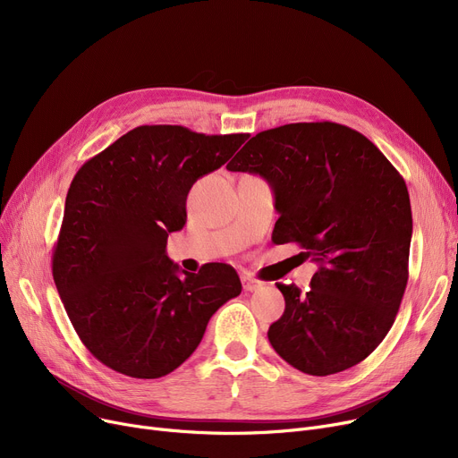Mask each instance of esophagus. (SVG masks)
I'll return each instance as SVG.
<instances>
[{"label": "esophagus", "mask_w": 458, "mask_h": 458, "mask_svg": "<svg viewBox=\"0 0 458 458\" xmlns=\"http://www.w3.org/2000/svg\"><path fill=\"white\" fill-rule=\"evenodd\" d=\"M242 282H243L245 292H256V290H259V287H261V282L252 278V276H249V275H243Z\"/></svg>", "instance_id": "34e87169"}]
</instances>
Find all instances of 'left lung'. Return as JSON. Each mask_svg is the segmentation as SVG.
Listing matches in <instances>:
<instances>
[{
  "instance_id": "obj_1",
  "label": "left lung",
  "mask_w": 458,
  "mask_h": 458,
  "mask_svg": "<svg viewBox=\"0 0 458 458\" xmlns=\"http://www.w3.org/2000/svg\"><path fill=\"white\" fill-rule=\"evenodd\" d=\"M226 168L269 182L280 213L273 243H299L318 263L310 292L278 284L285 310L267 332L273 349L316 377L362 362L386 338L408 280L403 176L368 137L335 123L259 131Z\"/></svg>"
}]
</instances>
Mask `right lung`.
I'll return each mask as SVG.
<instances>
[{"label": "right lung", "instance_id": "add662e5", "mask_svg": "<svg viewBox=\"0 0 458 458\" xmlns=\"http://www.w3.org/2000/svg\"><path fill=\"white\" fill-rule=\"evenodd\" d=\"M247 139L139 126L72 180L52 273L80 340L104 366L133 378L168 375L195 352L215 311L242 293L226 263L180 276L165 249L187 221L192 183Z\"/></svg>", "mask_w": 458, "mask_h": 458}]
</instances>
